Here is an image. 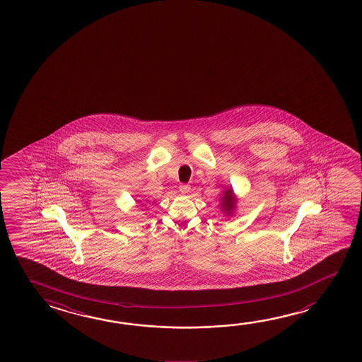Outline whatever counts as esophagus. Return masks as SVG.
<instances>
[{
	"label": "esophagus",
	"instance_id": "esophagus-1",
	"mask_svg": "<svg viewBox=\"0 0 362 362\" xmlns=\"http://www.w3.org/2000/svg\"><path fill=\"white\" fill-rule=\"evenodd\" d=\"M179 190L183 193V194H187V193H189L190 192V185L189 184H182L180 187H179Z\"/></svg>",
	"mask_w": 362,
	"mask_h": 362
}]
</instances>
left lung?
I'll list each match as a JSON object with an SVG mask.
<instances>
[{
    "label": "left lung",
    "mask_w": 362,
    "mask_h": 362,
    "mask_svg": "<svg viewBox=\"0 0 362 362\" xmlns=\"http://www.w3.org/2000/svg\"><path fill=\"white\" fill-rule=\"evenodd\" d=\"M222 209L228 211V214H231V211L234 209V201H233V190L228 189L225 192V194L221 198Z\"/></svg>",
    "instance_id": "left-lung-1"
}]
</instances>
